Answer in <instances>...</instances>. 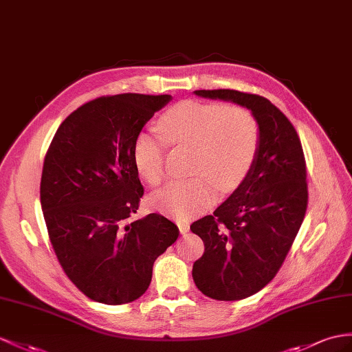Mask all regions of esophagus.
<instances>
[{
    "label": "esophagus",
    "mask_w": 352,
    "mask_h": 352,
    "mask_svg": "<svg viewBox=\"0 0 352 352\" xmlns=\"http://www.w3.org/2000/svg\"><path fill=\"white\" fill-rule=\"evenodd\" d=\"M177 227H179V231H181V234H186L188 231H190V224L188 222H177Z\"/></svg>",
    "instance_id": "esophagus-1"
}]
</instances>
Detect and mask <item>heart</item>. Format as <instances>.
Segmentation results:
<instances>
[{"label": "heart", "instance_id": "b5f03b06", "mask_svg": "<svg viewBox=\"0 0 352 352\" xmlns=\"http://www.w3.org/2000/svg\"><path fill=\"white\" fill-rule=\"evenodd\" d=\"M160 128L166 140L152 131L137 134L133 160L144 181L157 186L166 179L167 143L194 146L195 175L171 182L151 199L157 210L177 219H191L209 209L219 190L230 194L242 186L260 151V124L243 107L184 101L161 116Z\"/></svg>", "mask_w": 352, "mask_h": 352}]
</instances>
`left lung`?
Masks as SVG:
<instances>
[{
	"instance_id": "left-lung-1",
	"label": "left lung",
	"mask_w": 352,
	"mask_h": 352,
	"mask_svg": "<svg viewBox=\"0 0 352 352\" xmlns=\"http://www.w3.org/2000/svg\"><path fill=\"white\" fill-rule=\"evenodd\" d=\"M195 96L237 102L252 111L261 140L246 181L212 215L191 224L204 252L192 278L204 296L242 300L258 293L284 264L307 209L306 161L289 119L261 96L200 89Z\"/></svg>"
}]
</instances>
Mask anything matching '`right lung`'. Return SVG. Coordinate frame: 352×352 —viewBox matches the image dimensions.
Returning a JSON list of instances; mask_svg holds the SVG:
<instances>
[{
  "label": "right lung",
  "instance_id": "add662e5",
  "mask_svg": "<svg viewBox=\"0 0 352 352\" xmlns=\"http://www.w3.org/2000/svg\"><path fill=\"white\" fill-rule=\"evenodd\" d=\"M170 96L119 94L85 102L59 125L43 162L40 201L63 270L94 302L144 294L179 228L160 213L131 221L144 192L133 144Z\"/></svg>",
  "mask_w": 352,
  "mask_h": 352
}]
</instances>
